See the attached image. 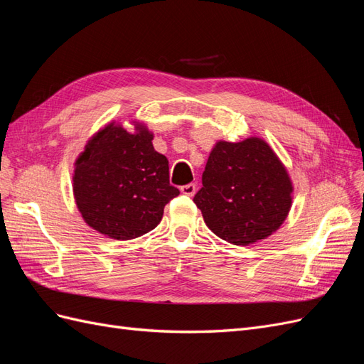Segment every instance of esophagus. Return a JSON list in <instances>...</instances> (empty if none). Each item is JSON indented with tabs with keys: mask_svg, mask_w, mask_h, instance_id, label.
<instances>
[{
	"mask_svg": "<svg viewBox=\"0 0 364 364\" xmlns=\"http://www.w3.org/2000/svg\"><path fill=\"white\" fill-rule=\"evenodd\" d=\"M196 188H197L196 183H188V185L181 186V191H182V194H185V196H194Z\"/></svg>",
	"mask_w": 364,
	"mask_h": 364,
	"instance_id": "obj_1",
	"label": "esophagus"
}]
</instances>
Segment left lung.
Masks as SVG:
<instances>
[{
  "label": "left lung",
  "mask_w": 364,
  "mask_h": 364,
  "mask_svg": "<svg viewBox=\"0 0 364 364\" xmlns=\"http://www.w3.org/2000/svg\"><path fill=\"white\" fill-rule=\"evenodd\" d=\"M202 183L194 203L206 226L235 246L277 232L291 208L289 171L261 138L218 141L209 153Z\"/></svg>",
  "instance_id": "1"
}]
</instances>
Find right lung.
Segmentation results:
<instances>
[{
  "mask_svg": "<svg viewBox=\"0 0 364 364\" xmlns=\"http://www.w3.org/2000/svg\"><path fill=\"white\" fill-rule=\"evenodd\" d=\"M153 134L109 123L87 141L75 161L73 191L85 222L114 240L155 229L179 190L170 185L168 159L153 147Z\"/></svg>",
  "mask_w": 364,
  "mask_h": 364,
  "instance_id": "add662e5",
  "label": "right lung"
}]
</instances>
